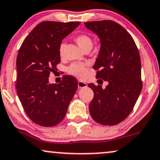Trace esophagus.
Returning <instances> with one entry per match:
<instances>
[{"label":"esophagus","instance_id":"1","mask_svg":"<svg viewBox=\"0 0 160 160\" xmlns=\"http://www.w3.org/2000/svg\"><path fill=\"white\" fill-rule=\"evenodd\" d=\"M88 86L86 83H84L83 82H81V81H78V88H84Z\"/></svg>","mask_w":160,"mask_h":160}]
</instances>
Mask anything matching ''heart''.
Listing matches in <instances>:
<instances>
[{
  "label": "heart",
  "instance_id": "1",
  "mask_svg": "<svg viewBox=\"0 0 160 160\" xmlns=\"http://www.w3.org/2000/svg\"><path fill=\"white\" fill-rule=\"evenodd\" d=\"M75 41L84 51L88 49H91L93 46V41L88 35L81 34L77 35L75 38ZM64 44H61L59 47V53L62 56L64 52ZM89 65L88 63H73L70 64L68 68L69 74L72 75L79 78H84L87 76V68Z\"/></svg>",
  "mask_w": 160,
  "mask_h": 160
}]
</instances>
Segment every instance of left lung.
Listing matches in <instances>:
<instances>
[{
	"label": "left lung",
	"mask_w": 160,
	"mask_h": 160,
	"mask_svg": "<svg viewBox=\"0 0 160 160\" xmlns=\"http://www.w3.org/2000/svg\"><path fill=\"white\" fill-rule=\"evenodd\" d=\"M84 25L101 43L93 66L96 78L108 82L105 89L88 84L94 92L89 105L90 116L101 125H117L131 113L142 89L139 50L131 35L115 21H91Z\"/></svg>",
	"instance_id": "1"
}]
</instances>
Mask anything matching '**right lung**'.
<instances>
[{"label": "right lung", "instance_id": "add662e5", "mask_svg": "<svg viewBox=\"0 0 160 160\" xmlns=\"http://www.w3.org/2000/svg\"><path fill=\"white\" fill-rule=\"evenodd\" d=\"M80 22L43 21L31 31L17 56L16 89L25 113L34 123L52 127L62 121L78 88L74 77L49 83L50 72L61 62L62 41Z\"/></svg>", "mask_w": 160, "mask_h": 160}]
</instances>
